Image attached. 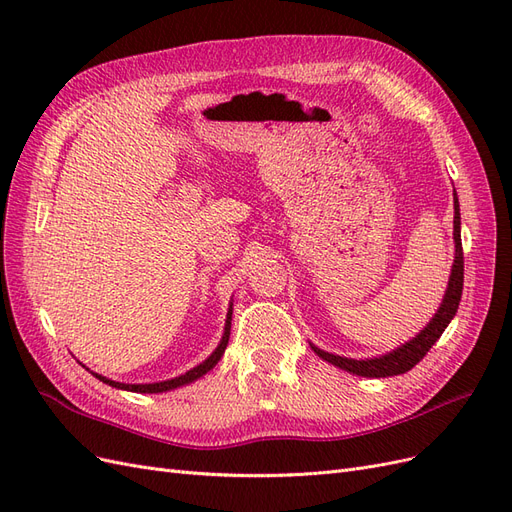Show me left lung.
<instances>
[{
	"mask_svg": "<svg viewBox=\"0 0 512 512\" xmlns=\"http://www.w3.org/2000/svg\"><path fill=\"white\" fill-rule=\"evenodd\" d=\"M453 235H455V265L451 271V280H448V288L444 294V301L438 309V314L431 318L427 327L418 333L412 342L404 344L401 348L380 356V359H367V361H354V359H344V356L329 354L316 346L312 350L320 356V359L329 361L337 367H342L350 374L356 376H365V378H386V376H399L410 371L423 356L431 350V346L438 342L444 329L448 327V322L453 320L459 309L461 301V290H463V247H461V215H459V200L455 194V222H453Z\"/></svg>",
	"mask_w": 512,
	"mask_h": 512,
	"instance_id": "obj_1",
	"label": "left lung"
}]
</instances>
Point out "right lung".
<instances>
[{"label":"right lung","mask_w":512,"mask_h":512,"mask_svg":"<svg viewBox=\"0 0 512 512\" xmlns=\"http://www.w3.org/2000/svg\"><path fill=\"white\" fill-rule=\"evenodd\" d=\"M230 316H232V309H230L228 316H226V329H224V337H222L220 346L215 348V352L209 356L207 361H203V363H200L198 367H194V369H190V371H185V374H183V376H179V378L164 380V382H156V384H123V382L108 380V378L98 376V374H94V376H96L98 380L106 382L108 386H115V389L134 391V393H162V391L177 389V386H183V384H188V382H194L196 378L205 376L207 371H209V369H213V367H215V363H218V361L222 359V354H224V350H226V346H228V337H230Z\"/></svg>","instance_id":"add662e5"}]
</instances>
